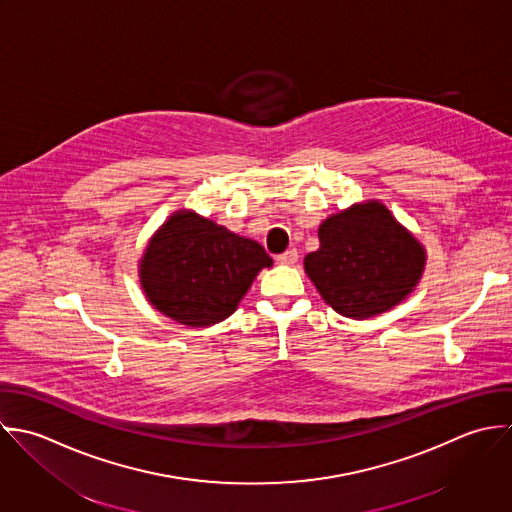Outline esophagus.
Masks as SVG:
<instances>
[{"label": "esophagus", "mask_w": 512, "mask_h": 512, "mask_svg": "<svg viewBox=\"0 0 512 512\" xmlns=\"http://www.w3.org/2000/svg\"><path fill=\"white\" fill-rule=\"evenodd\" d=\"M276 260H278L280 264H284V266H294V264L298 262V250H296V248H290V250H286L284 254H280Z\"/></svg>", "instance_id": "34e87169"}]
</instances>
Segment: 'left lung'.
<instances>
[{"label": "left lung", "instance_id": "8db88e82", "mask_svg": "<svg viewBox=\"0 0 512 512\" xmlns=\"http://www.w3.org/2000/svg\"><path fill=\"white\" fill-rule=\"evenodd\" d=\"M318 236L320 250L304 258V270L326 304L345 318L379 316L421 280L425 248L379 200L332 214Z\"/></svg>", "mask_w": 512, "mask_h": 512}]
</instances>
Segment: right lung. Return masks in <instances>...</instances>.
<instances>
[{"label":"right lung","mask_w":512,"mask_h":512,"mask_svg":"<svg viewBox=\"0 0 512 512\" xmlns=\"http://www.w3.org/2000/svg\"><path fill=\"white\" fill-rule=\"evenodd\" d=\"M266 250L192 210H178L151 238L139 276L147 300L178 324L204 328L238 308L262 268Z\"/></svg>","instance_id":"add662e5"}]
</instances>
